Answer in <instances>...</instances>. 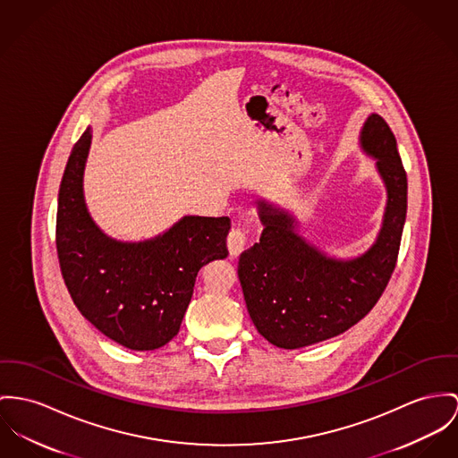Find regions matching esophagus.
I'll list each match as a JSON object with an SVG mask.
<instances>
[{
  "label": "esophagus",
  "mask_w": 458,
  "mask_h": 458,
  "mask_svg": "<svg viewBox=\"0 0 458 458\" xmlns=\"http://www.w3.org/2000/svg\"><path fill=\"white\" fill-rule=\"evenodd\" d=\"M226 244H228V250H230V254H232V258H237L244 249H246L247 244H249V237H247V232L244 228H232V232L228 233V241H226Z\"/></svg>",
  "instance_id": "1"
}]
</instances>
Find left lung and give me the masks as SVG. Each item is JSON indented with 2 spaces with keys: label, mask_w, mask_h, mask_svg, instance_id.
<instances>
[{
  "label": "left lung",
  "mask_w": 458,
  "mask_h": 458,
  "mask_svg": "<svg viewBox=\"0 0 458 458\" xmlns=\"http://www.w3.org/2000/svg\"><path fill=\"white\" fill-rule=\"evenodd\" d=\"M360 148L377 158L387 206L375 244L353 259L320 252L296 232L289 212L258 202L259 242L239 258L247 312L258 333L281 349H301L345 333L369 314L395 268L408 208V179L387 122L371 113Z\"/></svg>",
  "instance_id": "left-lung-1"
}]
</instances>
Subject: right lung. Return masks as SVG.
<instances>
[{"mask_svg":"<svg viewBox=\"0 0 458 458\" xmlns=\"http://www.w3.org/2000/svg\"><path fill=\"white\" fill-rule=\"evenodd\" d=\"M90 127L71 149L59 188L55 244L76 309L131 351L169 344L190 305L199 270L228 256L230 217L184 216L144 242H120L92 221L83 199Z\"/></svg>","mask_w":458,"mask_h":458,"instance_id":"add662e5","label":"right lung"}]
</instances>
